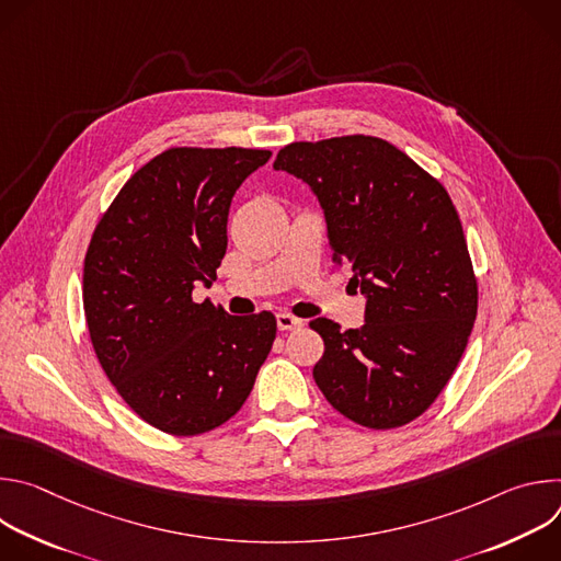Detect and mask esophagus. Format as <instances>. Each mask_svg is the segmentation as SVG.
Returning a JSON list of instances; mask_svg holds the SVG:
<instances>
[{"label": "esophagus", "mask_w": 561, "mask_h": 561, "mask_svg": "<svg viewBox=\"0 0 561 561\" xmlns=\"http://www.w3.org/2000/svg\"><path fill=\"white\" fill-rule=\"evenodd\" d=\"M277 327H279V331H295V329H301L304 322L299 317L284 310V312H277Z\"/></svg>", "instance_id": "1"}]
</instances>
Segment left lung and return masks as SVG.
Instances as JSON below:
<instances>
[{"label": "left lung", "mask_w": 561, "mask_h": 561, "mask_svg": "<svg viewBox=\"0 0 561 561\" xmlns=\"http://www.w3.org/2000/svg\"><path fill=\"white\" fill-rule=\"evenodd\" d=\"M275 171L304 180L324 208L333 264L353 273L366 324H308L324 340L312 377L335 411L373 428L426 413L453 377L477 317V277L444 184L373 135L286 144Z\"/></svg>", "instance_id": "8db88e82"}]
</instances>
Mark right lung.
<instances>
[{"label": "right lung", "mask_w": 561, "mask_h": 561, "mask_svg": "<svg viewBox=\"0 0 561 561\" xmlns=\"http://www.w3.org/2000/svg\"><path fill=\"white\" fill-rule=\"evenodd\" d=\"M264 148L173 146L152 157L98 221L84 257L95 355L124 402L157 431L193 437L244 407L268 357L271 310L228 314L195 282H215L234 191Z\"/></svg>", "instance_id": "right-lung-1"}]
</instances>
